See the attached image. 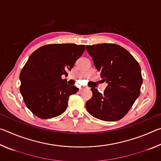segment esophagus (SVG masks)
<instances>
[{"label":"esophagus","mask_w":161,"mask_h":161,"mask_svg":"<svg viewBox=\"0 0 161 161\" xmlns=\"http://www.w3.org/2000/svg\"><path fill=\"white\" fill-rule=\"evenodd\" d=\"M87 88H88V87H86V86H81V89H87Z\"/></svg>","instance_id":"1"}]
</instances>
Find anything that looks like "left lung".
<instances>
[{
	"label": "left lung",
	"instance_id": "obj_1",
	"mask_svg": "<svg viewBox=\"0 0 161 161\" xmlns=\"http://www.w3.org/2000/svg\"><path fill=\"white\" fill-rule=\"evenodd\" d=\"M86 51L108 86L101 94L92 88L86 108L92 116L115 121L126 115L139 97L143 82L139 64L129 51L112 43L87 45Z\"/></svg>",
	"mask_w": 161,
	"mask_h": 161
}]
</instances>
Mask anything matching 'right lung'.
<instances>
[{
    "mask_svg": "<svg viewBox=\"0 0 161 161\" xmlns=\"http://www.w3.org/2000/svg\"><path fill=\"white\" fill-rule=\"evenodd\" d=\"M85 45L50 44L42 46L30 56L20 75V92L30 111L40 119H51L64 113L70 95L79 91L66 79Z\"/></svg>",
    "mask_w": 161,
    "mask_h": 161,
    "instance_id": "right-lung-1",
    "label": "right lung"
}]
</instances>
